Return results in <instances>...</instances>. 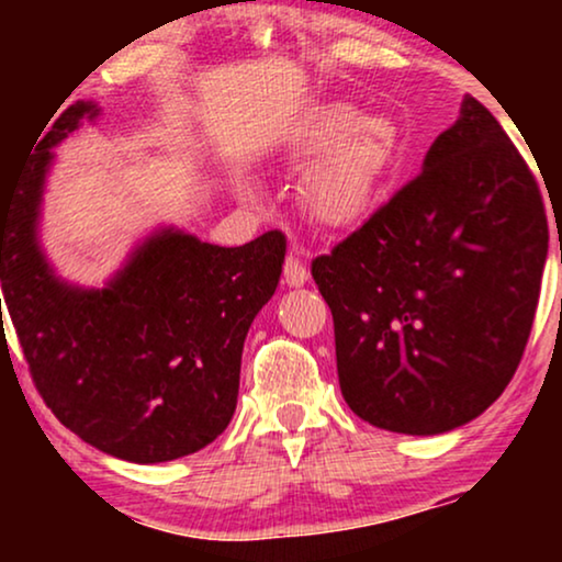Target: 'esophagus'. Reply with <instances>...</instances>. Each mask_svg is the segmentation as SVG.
I'll return each instance as SVG.
<instances>
[{"mask_svg": "<svg viewBox=\"0 0 562 562\" xmlns=\"http://www.w3.org/2000/svg\"><path fill=\"white\" fill-rule=\"evenodd\" d=\"M308 280V269H306V250L293 245L288 250V259H285V282L290 288H301L306 285Z\"/></svg>", "mask_w": 562, "mask_h": 562, "instance_id": "34e87169", "label": "esophagus"}]
</instances>
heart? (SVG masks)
Returning <instances> with one entry per match:
<instances>
[{
    "label": "heart",
    "instance_id": "b5f03b06",
    "mask_svg": "<svg viewBox=\"0 0 562 562\" xmlns=\"http://www.w3.org/2000/svg\"><path fill=\"white\" fill-rule=\"evenodd\" d=\"M325 146L303 184V203L325 227H357L375 214L402 171V134L385 119H359L353 108H333L303 134L306 150Z\"/></svg>",
    "mask_w": 562,
    "mask_h": 562
}]
</instances>
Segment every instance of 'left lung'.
I'll use <instances>...</instances> for the list:
<instances>
[{
    "label": "left lung",
    "instance_id": "obj_1",
    "mask_svg": "<svg viewBox=\"0 0 562 562\" xmlns=\"http://www.w3.org/2000/svg\"><path fill=\"white\" fill-rule=\"evenodd\" d=\"M547 243L537 179L465 97L420 177L312 261L353 415L438 436L486 412L524 357Z\"/></svg>",
    "mask_w": 562,
    "mask_h": 562
}]
</instances>
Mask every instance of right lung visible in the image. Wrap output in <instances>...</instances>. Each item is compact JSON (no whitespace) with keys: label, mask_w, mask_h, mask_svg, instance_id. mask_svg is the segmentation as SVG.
Returning <instances> with one entry per match:
<instances>
[{"label":"right lung","mask_w":562,"mask_h":562,"mask_svg":"<svg viewBox=\"0 0 562 562\" xmlns=\"http://www.w3.org/2000/svg\"><path fill=\"white\" fill-rule=\"evenodd\" d=\"M97 115L94 102H74L0 190L2 299L57 420L105 454L156 465L229 425L245 335L280 282L285 235L222 248L158 227L102 288L57 277L38 240L53 147Z\"/></svg>","instance_id":"1"}]
</instances>
